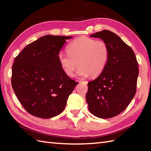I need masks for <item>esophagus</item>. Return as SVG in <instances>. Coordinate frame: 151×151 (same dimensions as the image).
Instances as JSON below:
<instances>
[{"mask_svg":"<svg viewBox=\"0 0 151 151\" xmlns=\"http://www.w3.org/2000/svg\"><path fill=\"white\" fill-rule=\"evenodd\" d=\"M80 83H84V84H88V82L87 81H80Z\"/></svg>","mask_w":151,"mask_h":151,"instance_id":"34e87169","label":"esophagus"}]
</instances>
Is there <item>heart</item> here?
Returning a JSON list of instances; mask_svg holds the SVG:
<instances>
[{"label":"heart","instance_id":"b5f03b06","mask_svg":"<svg viewBox=\"0 0 151 151\" xmlns=\"http://www.w3.org/2000/svg\"><path fill=\"white\" fill-rule=\"evenodd\" d=\"M67 50V52H60L58 57L63 70L69 76L75 75L79 65V76L86 77L91 75L97 77L104 71L110 59L108 45L102 40L88 37L73 41Z\"/></svg>","mask_w":151,"mask_h":151}]
</instances>
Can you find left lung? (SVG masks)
<instances>
[{
    "instance_id": "1",
    "label": "left lung",
    "mask_w": 151,
    "mask_h": 151,
    "mask_svg": "<svg viewBox=\"0 0 151 151\" xmlns=\"http://www.w3.org/2000/svg\"><path fill=\"white\" fill-rule=\"evenodd\" d=\"M90 37L108 45L110 59L104 71L88 82L86 102L95 116L111 118L123 111L136 94L138 63L130 47L112 32L104 30Z\"/></svg>"
}]
</instances>
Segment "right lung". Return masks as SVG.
<instances>
[{
    "label": "right lung",
    "instance_id": "1",
    "mask_svg": "<svg viewBox=\"0 0 151 151\" xmlns=\"http://www.w3.org/2000/svg\"><path fill=\"white\" fill-rule=\"evenodd\" d=\"M71 37L47 35L28 44L15 58L12 88L22 106L34 116L47 119L62 113L78 84L63 71L58 57Z\"/></svg>",
    "mask_w": 151,
    "mask_h": 151
}]
</instances>
